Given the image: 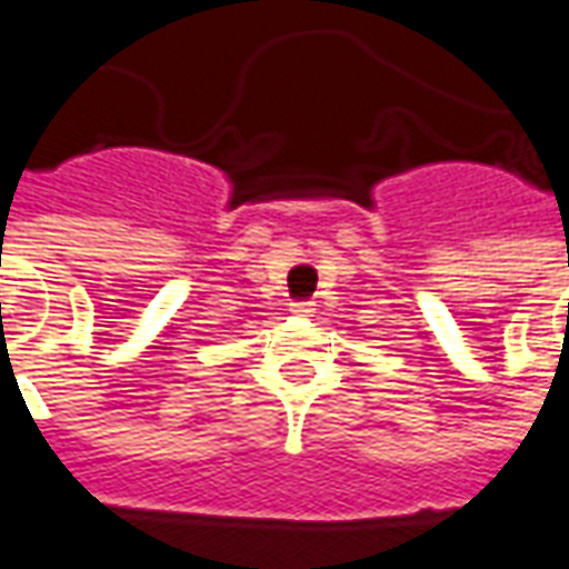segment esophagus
<instances>
[{
    "label": "esophagus",
    "mask_w": 569,
    "mask_h": 569,
    "mask_svg": "<svg viewBox=\"0 0 569 569\" xmlns=\"http://www.w3.org/2000/svg\"><path fill=\"white\" fill-rule=\"evenodd\" d=\"M313 310H317V301H296L292 305V313H298V317H313Z\"/></svg>",
    "instance_id": "esophagus-1"
}]
</instances>
